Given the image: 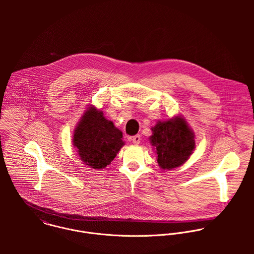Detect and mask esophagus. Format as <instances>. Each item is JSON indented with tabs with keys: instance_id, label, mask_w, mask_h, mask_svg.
Here are the masks:
<instances>
[{
	"instance_id": "1",
	"label": "esophagus",
	"mask_w": 254,
	"mask_h": 254,
	"mask_svg": "<svg viewBox=\"0 0 254 254\" xmlns=\"http://www.w3.org/2000/svg\"><path fill=\"white\" fill-rule=\"evenodd\" d=\"M131 140H132V143H133L134 145H138V144H140V142H141V136H140V135L133 136V137L131 138Z\"/></svg>"
}]
</instances>
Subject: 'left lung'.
Segmentation results:
<instances>
[{
	"instance_id": "left-lung-1",
	"label": "left lung",
	"mask_w": 254,
	"mask_h": 254,
	"mask_svg": "<svg viewBox=\"0 0 254 254\" xmlns=\"http://www.w3.org/2000/svg\"><path fill=\"white\" fill-rule=\"evenodd\" d=\"M151 131L149 141L156 147L158 165L164 170L181 166L194 149V134L181 116L158 121Z\"/></svg>"
}]
</instances>
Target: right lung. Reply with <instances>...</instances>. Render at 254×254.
Listing matches in <instances>:
<instances>
[{
    "instance_id": "obj_1",
    "label": "right lung",
    "mask_w": 254,
    "mask_h": 254,
    "mask_svg": "<svg viewBox=\"0 0 254 254\" xmlns=\"http://www.w3.org/2000/svg\"><path fill=\"white\" fill-rule=\"evenodd\" d=\"M122 137V132L105 118L101 110L90 106L75 128L73 145L86 165L103 169L124 145Z\"/></svg>"
}]
</instances>
